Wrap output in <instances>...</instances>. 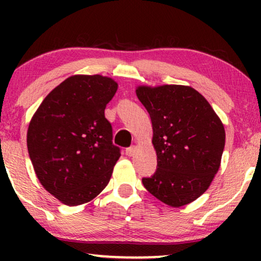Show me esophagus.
<instances>
[{"label":"esophagus","instance_id":"1","mask_svg":"<svg viewBox=\"0 0 261 261\" xmlns=\"http://www.w3.org/2000/svg\"><path fill=\"white\" fill-rule=\"evenodd\" d=\"M135 151H137V148H135V146H132V147L126 149V155H128V156H133V155L135 154Z\"/></svg>","mask_w":261,"mask_h":261}]
</instances>
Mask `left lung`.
Segmentation results:
<instances>
[{
    "mask_svg": "<svg viewBox=\"0 0 261 261\" xmlns=\"http://www.w3.org/2000/svg\"><path fill=\"white\" fill-rule=\"evenodd\" d=\"M135 92L151 116L158 163L142 184L167 205H187L204 194L220 169L226 142L222 121L188 85H139Z\"/></svg>",
    "mask_w": 261,
    "mask_h": 261,
    "instance_id": "left-lung-1",
    "label": "left lung"
}]
</instances>
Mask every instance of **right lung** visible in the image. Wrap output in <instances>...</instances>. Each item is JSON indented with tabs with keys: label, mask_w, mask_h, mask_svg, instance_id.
<instances>
[{
	"label": "right lung",
	"mask_w": 261,
	"mask_h": 261,
	"mask_svg": "<svg viewBox=\"0 0 261 261\" xmlns=\"http://www.w3.org/2000/svg\"><path fill=\"white\" fill-rule=\"evenodd\" d=\"M117 83L101 74H74L44 98L27 130L34 172L64 204L90 202L109 183L120 158L105 116Z\"/></svg>",
	"instance_id": "obj_1"
}]
</instances>
